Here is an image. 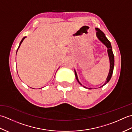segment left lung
<instances>
[{
	"instance_id": "obj_1",
	"label": "left lung",
	"mask_w": 132,
	"mask_h": 132,
	"mask_svg": "<svg viewBox=\"0 0 132 132\" xmlns=\"http://www.w3.org/2000/svg\"><path fill=\"white\" fill-rule=\"evenodd\" d=\"M96 30V36L98 38V39L102 42V43L104 44L106 46V47H107V52H108V54L109 56V62H110V69H109V73H108V75L107 78H106V81L105 82L104 84L103 85H102L101 87H100H100H102L104 85H105L106 83H107L109 80H110L111 78L112 77V75L113 74V68H114V55H113V53L112 52V46H111V43L109 42V41L108 40L107 38L105 37V35H104V33L102 30L100 29H99V28H95ZM75 71V77H76V79L77 80V81L78 82L80 85H82L80 83V82L78 80V76H77V72L76 71L74 70ZM85 88H87L86 87L83 86ZM89 89H91V88H89Z\"/></svg>"
}]
</instances>
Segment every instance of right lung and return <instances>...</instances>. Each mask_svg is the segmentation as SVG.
<instances>
[{
  "label": "right lung",
  "instance_id": "right-lung-1",
  "mask_svg": "<svg viewBox=\"0 0 132 132\" xmlns=\"http://www.w3.org/2000/svg\"><path fill=\"white\" fill-rule=\"evenodd\" d=\"M26 37H23V39H22V40H21V42H20V44H19V47H18V49H17V52H18V49H19V47H20V45H21V44L22 43V42H23V40H24V39H25V38H26ZM17 52H16V53H17Z\"/></svg>",
  "mask_w": 132,
  "mask_h": 132
}]
</instances>
